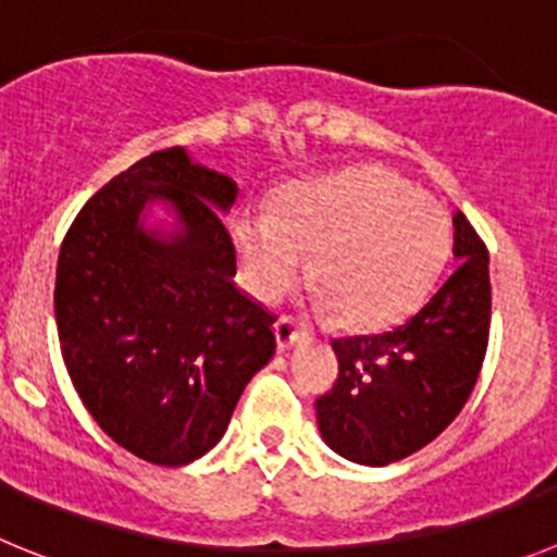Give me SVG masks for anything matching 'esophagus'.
Listing matches in <instances>:
<instances>
[{
    "label": "esophagus",
    "mask_w": 557,
    "mask_h": 557,
    "mask_svg": "<svg viewBox=\"0 0 557 557\" xmlns=\"http://www.w3.org/2000/svg\"><path fill=\"white\" fill-rule=\"evenodd\" d=\"M274 335H277V347L288 349L302 338L305 327L297 322V319H290V315H280L277 324H274Z\"/></svg>",
    "instance_id": "34e87169"
}]
</instances>
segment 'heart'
Returning a JSON list of instances; mask_svg holds the SVG:
<instances>
[{
    "mask_svg": "<svg viewBox=\"0 0 557 557\" xmlns=\"http://www.w3.org/2000/svg\"><path fill=\"white\" fill-rule=\"evenodd\" d=\"M233 242L252 294L280 302L302 283L355 330L397 324L422 302L449 252L447 213L380 166L294 183L272 213H238Z\"/></svg>",
    "mask_w": 557,
    "mask_h": 557,
    "instance_id": "b5f03b06",
    "label": "heart"
}]
</instances>
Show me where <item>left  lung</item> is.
Masks as SVG:
<instances>
[{"label": "left lung", "instance_id": "1", "mask_svg": "<svg viewBox=\"0 0 557 557\" xmlns=\"http://www.w3.org/2000/svg\"><path fill=\"white\" fill-rule=\"evenodd\" d=\"M455 269L388 333L333 341L338 380L315 399L322 438L344 458L388 466L449 428L478 383L488 347V249L455 213Z\"/></svg>", "mask_w": 557, "mask_h": 557}]
</instances>
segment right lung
<instances>
[{
    "mask_svg": "<svg viewBox=\"0 0 557 557\" xmlns=\"http://www.w3.org/2000/svg\"><path fill=\"white\" fill-rule=\"evenodd\" d=\"M238 197L183 147L160 149L102 185L58 255L54 319L79 399L119 447L185 466L219 444L249 380L272 360L277 322L235 288L222 222ZM169 201L177 234L144 231Z\"/></svg>",
    "mask_w": 557,
    "mask_h": 557,
    "instance_id": "right-lung-1",
    "label": "right lung"
}]
</instances>
